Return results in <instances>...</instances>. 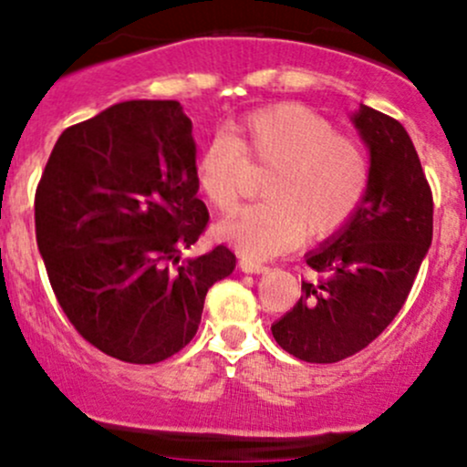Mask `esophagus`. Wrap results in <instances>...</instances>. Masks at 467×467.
<instances>
[{
	"label": "esophagus",
	"mask_w": 467,
	"mask_h": 467,
	"mask_svg": "<svg viewBox=\"0 0 467 467\" xmlns=\"http://www.w3.org/2000/svg\"><path fill=\"white\" fill-rule=\"evenodd\" d=\"M239 270L245 272V275H265L270 267L264 265V264H256V261H250V259H241L239 261Z\"/></svg>",
	"instance_id": "obj_1"
}]
</instances>
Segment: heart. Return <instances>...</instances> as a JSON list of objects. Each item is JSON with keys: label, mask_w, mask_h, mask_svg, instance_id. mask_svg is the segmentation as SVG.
I'll list each match as a JSON object with an SVG mask.
<instances>
[{"label": "heart", "mask_w": 467, "mask_h": 467, "mask_svg": "<svg viewBox=\"0 0 467 467\" xmlns=\"http://www.w3.org/2000/svg\"><path fill=\"white\" fill-rule=\"evenodd\" d=\"M270 166L265 200L241 206L217 223V237L261 261L296 245L305 233L325 237L351 219L371 182V160L360 140L303 103L256 109L233 133L208 138L195 160L197 184L208 202L228 211L237 202L245 159Z\"/></svg>", "instance_id": "obj_1"}]
</instances>
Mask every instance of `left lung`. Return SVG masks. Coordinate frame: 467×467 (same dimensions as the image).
Returning <instances> with one entry per match:
<instances>
[{"mask_svg": "<svg viewBox=\"0 0 467 467\" xmlns=\"http://www.w3.org/2000/svg\"><path fill=\"white\" fill-rule=\"evenodd\" d=\"M351 122L371 160V182L347 223L309 250L323 278L272 325L294 358L329 364L382 334L409 296L432 244V192L410 136L395 118L360 105Z\"/></svg>", "mask_w": 467, "mask_h": 467, "instance_id": "1", "label": "left lung"}]
</instances>
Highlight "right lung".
I'll return each mask as SVG.
<instances>
[{"mask_svg": "<svg viewBox=\"0 0 467 467\" xmlns=\"http://www.w3.org/2000/svg\"><path fill=\"white\" fill-rule=\"evenodd\" d=\"M195 158L178 100H125L67 127L36 186V245L57 301L122 362L184 349L206 292L237 264L226 245L182 261L208 223Z\"/></svg>", "mask_w": 467, "mask_h": 467, "instance_id": "right-lung-1", "label": "right lung"}]
</instances>
